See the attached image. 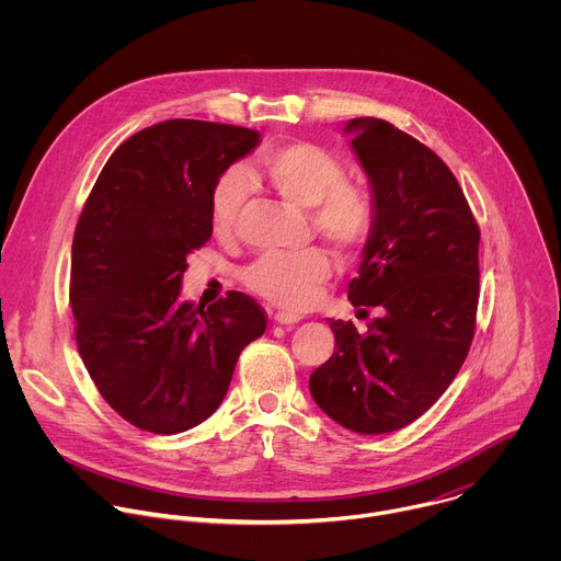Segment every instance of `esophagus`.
<instances>
[{
    "instance_id": "esophagus-1",
    "label": "esophagus",
    "mask_w": 561,
    "mask_h": 561,
    "mask_svg": "<svg viewBox=\"0 0 561 561\" xmlns=\"http://www.w3.org/2000/svg\"><path fill=\"white\" fill-rule=\"evenodd\" d=\"M275 322L282 324V327H293V324H299V314H293V312H275Z\"/></svg>"
}]
</instances>
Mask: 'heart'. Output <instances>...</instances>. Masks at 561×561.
Listing matches in <instances>:
<instances>
[{"label":"heart","mask_w":561,"mask_h":561,"mask_svg":"<svg viewBox=\"0 0 561 561\" xmlns=\"http://www.w3.org/2000/svg\"><path fill=\"white\" fill-rule=\"evenodd\" d=\"M262 178L284 202L310 210L312 226L331 244L355 251L373 234L377 210L373 197L346 182V167L329 148L293 139L268 148L260 159ZM249 197L242 171H226L210 191L208 213L217 234H228ZM331 260L324 251L308 249L299 255H262L244 273V284L266 301L301 310L310 306L329 277Z\"/></svg>","instance_id":"b5f03b06"}]
</instances>
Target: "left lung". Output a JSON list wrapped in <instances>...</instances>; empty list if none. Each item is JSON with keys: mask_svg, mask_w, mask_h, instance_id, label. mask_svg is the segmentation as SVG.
<instances>
[{"mask_svg": "<svg viewBox=\"0 0 561 561\" xmlns=\"http://www.w3.org/2000/svg\"><path fill=\"white\" fill-rule=\"evenodd\" d=\"M377 219L348 284L353 306H381L364 335L329 319L335 353L310 394L348 431L381 435L424 415L459 373L479 299V226L442 159L375 117L344 126Z\"/></svg>", "mask_w": 561, "mask_h": 561, "instance_id": "obj_1", "label": "left lung"}]
</instances>
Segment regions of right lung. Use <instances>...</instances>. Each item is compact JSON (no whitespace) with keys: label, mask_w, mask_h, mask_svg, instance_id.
I'll use <instances>...</instances> for the list:
<instances>
[{"label":"right lung","mask_w":561,"mask_h":561,"mask_svg":"<svg viewBox=\"0 0 561 561\" xmlns=\"http://www.w3.org/2000/svg\"><path fill=\"white\" fill-rule=\"evenodd\" d=\"M260 133L169 119L128 137L79 215L70 257L75 340L100 394L133 426L184 433L208 420L234 364L266 331L262 306L230 290L180 301L186 257L210 234V191Z\"/></svg>","instance_id":"add662e5"}]
</instances>
